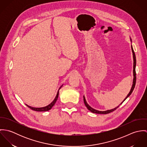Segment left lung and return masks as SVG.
<instances>
[{
	"label": "left lung",
	"mask_w": 147,
	"mask_h": 147,
	"mask_svg": "<svg viewBox=\"0 0 147 147\" xmlns=\"http://www.w3.org/2000/svg\"><path fill=\"white\" fill-rule=\"evenodd\" d=\"M130 40H131V41L132 42V41H131V39L130 38ZM131 49H132V54H133V59H134V67H133V68H134V69H133V74H134V79H133V84H132V87H131V90H130V91H129V93L127 94V97H126V98L124 99V100H123V102H122L121 103V104H119V105H121L125 100H126V99L131 94V93H132V92H133V90H134V88H135V84H136V71H135V67H136V56H135V53H134V50H133V48H132V46L131 45ZM83 97H84V104H85V106L87 107V109L89 110V111H90L92 113H96V114H109V113H111V112H112V111H114L115 110H116L119 106H119H118L117 107H115V108H114V109H111V110H106V111H98V110H95V109H93L92 107H91L89 105H88V104H87V102H86V100H85V97L83 96Z\"/></svg>",
	"instance_id": "8db88e82"
}]
</instances>
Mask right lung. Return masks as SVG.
<instances>
[{
  "label": "right lung",
  "instance_id": "add662e5",
  "mask_svg": "<svg viewBox=\"0 0 147 147\" xmlns=\"http://www.w3.org/2000/svg\"><path fill=\"white\" fill-rule=\"evenodd\" d=\"M62 85L59 88V90H58V92H57V96H56L55 98H54V100H53V101L51 104H50L49 105H47V106H45V107H32V106H28V105H26V106H27L28 107H29L30 109H32V110H34V111H46L50 110L52 108V107H53L54 105H55V102H56V101H57V99H58V96H59V89L62 88Z\"/></svg>",
  "mask_w": 147,
  "mask_h": 147
}]
</instances>
